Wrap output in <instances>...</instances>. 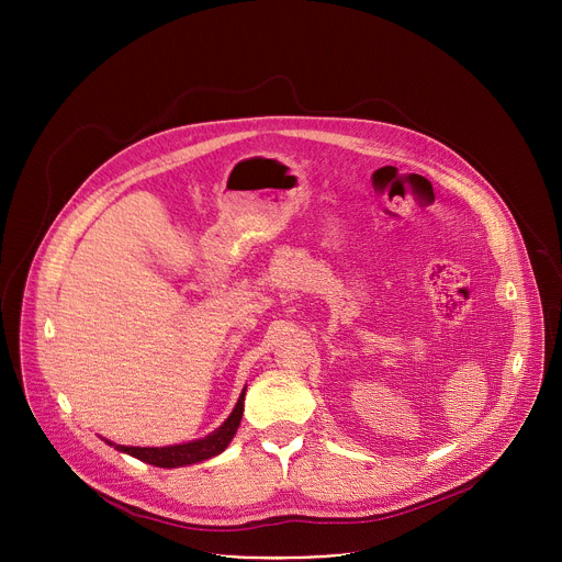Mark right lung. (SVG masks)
<instances>
[{
    "mask_svg": "<svg viewBox=\"0 0 562 562\" xmlns=\"http://www.w3.org/2000/svg\"><path fill=\"white\" fill-rule=\"evenodd\" d=\"M245 391H243V395H239L237 405H235L233 414L226 418V423L217 431H213L211 436H206L202 440L187 442V445H173V447H124V445H115V449H120L128 456H135L137 460H144L148 464L169 467V469L209 460V458L222 453L226 449V445L231 442V438L235 436V431L239 427V420H243V412H245Z\"/></svg>",
    "mask_w": 562,
    "mask_h": 562,
    "instance_id": "obj_1",
    "label": "right lung"
}]
</instances>
